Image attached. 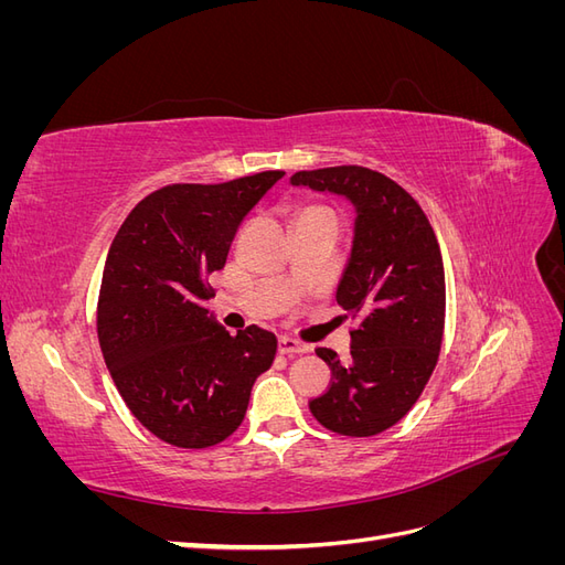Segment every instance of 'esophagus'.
I'll return each mask as SVG.
<instances>
[{
    "label": "esophagus",
    "instance_id": "esophagus-1",
    "mask_svg": "<svg viewBox=\"0 0 565 565\" xmlns=\"http://www.w3.org/2000/svg\"><path fill=\"white\" fill-rule=\"evenodd\" d=\"M278 351H280L282 355H299V353H306V351H309V347H303V344H299V341L289 339V337H280V341H278Z\"/></svg>",
    "mask_w": 565,
    "mask_h": 565
}]
</instances>
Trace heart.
<instances>
[{"mask_svg":"<svg viewBox=\"0 0 565 565\" xmlns=\"http://www.w3.org/2000/svg\"><path fill=\"white\" fill-rule=\"evenodd\" d=\"M316 212H330V210L318 207V204H309V207H303V210L299 212V216H306V214H316ZM299 216H297V218H299Z\"/></svg>","mask_w":565,"mask_h":565,"instance_id":"1","label":"heart"}]
</instances>
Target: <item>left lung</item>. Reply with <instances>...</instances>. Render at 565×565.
I'll return each mask as SVG.
<instances>
[{
  "label": "left lung",
  "mask_w": 565,
  "mask_h": 565,
  "mask_svg": "<svg viewBox=\"0 0 565 565\" xmlns=\"http://www.w3.org/2000/svg\"><path fill=\"white\" fill-rule=\"evenodd\" d=\"M292 183L347 195L358 210L351 259L337 287L344 318L355 320L351 361L316 349L332 380L309 407L339 436H377L413 409L438 363L446 270L436 233L419 202L374 169H311Z\"/></svg>",
  "instance_id": "1"
}]
</instances>
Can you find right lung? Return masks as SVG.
<instances>
[{"label":"right lung","instance_id":"add662e5","mask_svg":"<svg viewBox=\"0 0 565 565\" xmlns=\"http://www.w3.org/2000/svg\"><path fill=\"white\" fill-rule=\"evenodd\" d=\"M282 174L169 183L136 204L110 245L98 344L131 415L169 446L202 450L226 440L276 358V334L256 324L228 334L204 301L241 221Z\"/></svg>","mask_w":565,"mask_h":565}]
</instances>
